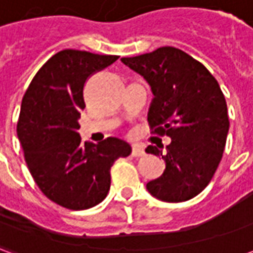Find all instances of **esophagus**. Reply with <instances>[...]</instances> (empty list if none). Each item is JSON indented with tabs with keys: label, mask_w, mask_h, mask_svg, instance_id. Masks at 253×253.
<instances>
[{
	"label": "esophagus",
	"mask_w": 253,
	"mask_h": 253,
	"mask_svg": "<svg viewBox=\"0 0 253 253\" xmlns=\"http://www.w3.org/2000/svg\"><path fill=\"white\" fill-rule=\"evenodd\" d=\"M145 152H143V148L141 145H132L131 156L132 157H142Z\"/></svg>",
	"instance_id": "1"
}]
</instances>
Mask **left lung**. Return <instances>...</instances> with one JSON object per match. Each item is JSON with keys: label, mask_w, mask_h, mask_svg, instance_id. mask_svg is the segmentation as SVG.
Returning a JSON list of instances; mask_svg holds the SVG:
<instances>
[{"label": "left lung", "mask_w": 253, "mask_h": 253, "mask_svg": "<svg viewBox=\"0 0 253 253\" xmlns=\"http://www.w3.org/2000/svg\"><path fill=\"white\" fill-rule=\"evenodd\" d=\"M121 61L152 88V134L172 139L165 154L157 146L146 148V153L161 156L165 163L164 173L146 188L160 201H188L206 188L222 159L229 131L222 90L206 67L175 47Z\"/></svg>", "instance_id": "left-lung-1"}]
</instances>
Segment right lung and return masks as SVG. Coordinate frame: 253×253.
<instances>
[{
    "instance_id": "obj_1",
    "label": "right lung",
    "mask_w": 253,
    "mask_h": 253,
    "mask_svg": "<svg viewBox=\"0 0 253 253\" xmlns=\"http://www.w3.org/2000/svg\"><path fill=\"white\" fill-rule=\"evenodd\" d=\"M118 58L62 50L39 69L23 97L17 137L25 163L42 192L70 210L99 205L110 191L111 167L131 153L119 138L89 143L78 134L84 85Z\"/></svg>"
}]
</instances>
